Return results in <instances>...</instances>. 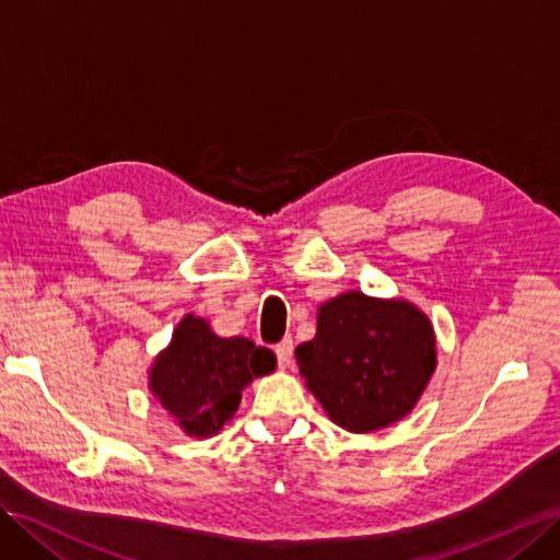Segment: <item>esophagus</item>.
Segmentation results:
<instances>
[{
    "label": "esophagus",
    "mask_w": 560,
    "mask_h": 560,
    "mask_svg": "<svg viewBox=\"0 0 560 560\" xmlns=\"http://www.w3.org/2000/svg\"><path fill=\"white\" fill-rule=\"evenodd\" d=\"M276 358L280 366H290L292 358H294V343L292 338H282V341L276 346Z\"/></svg>",
    "instance_id": "1"
}]
</instances>
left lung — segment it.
<instances>
[{
    "mask_svg": "<svg viewBox=\"0 0 560 560\" xmlns=\"http://www.w3.org/2000/svg\"><path fill=\"white\" fill-rule=\"evenodd\" d=\"M296 364L336 425L374 432L409 413L425 389L434 331L411 303L348 292L319 308L317 334L296 348Z\"/></svg>",
    "mask_w": 560,
    "mask_h": 560,
    "instance_id": "obj_1",
    "label": "left lung"
}]
</instances>
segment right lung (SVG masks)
I'll use <instances>...</instances> for the list:
<instances>
[{
	"label": "right lung",
	"mask_w": 560,
	"mask_h": 560,
	"mask_svg": "<svg viewBox=\"0 0 560 560\" xmlns=\"http://www.w3.org/2000/svg\"><path fill=\"white\" fill-rule=\"evenodd\" d=\"M276 369V354L249 338H222L186 315L151 366V393L191 436H210L238 411L243 387Z\"/></svg>",
	"instance_id": "obj_1"
}]
</instances>
